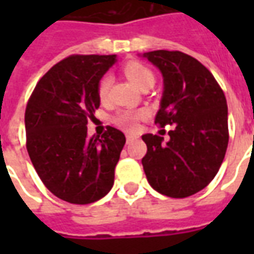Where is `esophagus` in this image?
<instances>
[{
	"label": "esophagus",
	"mask_w": 254,
	"mask_h": 254,
	"mask_svg": "<svg viewBox=\"0 0 254 254\" xmlns=\"http://www.w3.org/2000/svg\"><path fill=\"white\" fill-rule=\"evenodd\" d=\"M134 138H136V136H133V134H127V143H132Z\"/></svg>",
	"instance_id": "34e87169"
}]
</instances>
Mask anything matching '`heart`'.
<instances>
[{"instance_id":"obj_1","label":"heart","mask_w":254,"mask_h":254,"mask_svg":"<svg viewBox=\"0 0 254 254\" xmlns=\"http://www.w3.org/2000/svg\"><path fill=\"white\" fill-rule=\"evenodd\" d=\"M124 72L127 74V77L132 81L138 89L147 85V84H154L155 77L152 72L149 70L148 67L144 66L143 64L138 63H129L124 66ZM111 78L110 76H105V77L100 80L99 87H98V94H99L100 99H105L107 94H109V89H110ZM138 120V113L130 110H121L117 113L113 122L116 124L117 127L125 129V130H134L136 125H137Z\"/></svg>"}]
</instances>
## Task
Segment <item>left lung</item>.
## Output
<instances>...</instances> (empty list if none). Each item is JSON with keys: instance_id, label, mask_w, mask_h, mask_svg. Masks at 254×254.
I'll use <instances>...</instances> for the list:
<instances>
[{"instance_id": "obj_1", "label": "left lung", "mask_w": 254, "mask_h": 254, "mask_svg": "<svg viewBox=\"0 0 254 254\" xmlns=\"http://www.w3.org/2000/svg\"><path fill=\"white\" fill-rule=\"evenodd\" d=\"M159 69L163 94L155 124L176 125L170 140L143 134L141 159L149 185L174 198L191 196L216 176L229 144L227 102L212 73L181 52L140 54Z\"/></svg>"}]
</instances>
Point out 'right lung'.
Instances as JSON below:
<instances>
[{
	"mask_svg": "<svg viewBox=\"0 0 254 254\" xmlns=\"http://www.w3.org/2000/svg\"><path fill=\"white\" fill-rule=\"evenodd\" d=\"M117 56H72L56 64L36 84L25 109L27 151L38 176L54 196L89 204L114 185L125 134L109 127L87 137L99 107L98 87Z\"/></svg>",
	"mask_w": 254,
	"mask_h": 254,
	"instance_id": "obj_1",
	"label": "right lung"
}]
</instances>
